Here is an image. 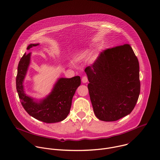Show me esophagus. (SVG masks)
<instances>
[{"instance_id": "esophagus-1", "label": "esophagus", "mask_w": 160, "mask_h": 160, "mask_svg": "<svg viewBox=\"0 0 160 160\" xmlns=\"http://www.w3.org/2000/svg\"><path fill=\"white\" fill-rule=\"evenodd\" d=\"M82 81L83 83H87L88 82V78L87 76H83L82 78Z\"/></svg>"}]
</instances>
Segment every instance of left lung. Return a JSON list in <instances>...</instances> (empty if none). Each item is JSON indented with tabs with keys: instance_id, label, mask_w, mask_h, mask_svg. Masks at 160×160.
<instances>
[{
	"instance_id": "8db88e82",
	"label": "left lung",
	"mask_w": 160,
	"mask_h": 160,
	"mask_svg": "<svg viewBox=\"0 0 160 160\" xmlns=\"http://www.w3.org/2000/svg\"><path fill=\"white\" fill-rule=\"evenodd\" d=\"M85 72L93 112L99 120L114 122L132 112L140 93V67L129 44L104 50Z\"/></svg>"
}]
</instances>
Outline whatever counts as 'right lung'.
Listing matches in <instances>:
<instances>
[{
  "mask_svg": "<svg viewBox=\"0 0 160 160\" xmlns=\"http://www.w3.org/2000/svg\"><path fill=\"white\" fill-rule=\"evenodd\" d=\"M37 44H30L29 50ZM31 53H24L19 61L16 77V88L21 104L25 110L34 118L47 123H57L65 119L70 113L72 98L80 85L79 76L70 78H60L55 84L51 93L39 102L28 97L23 90V82L30 64Z\"/></svg>",
  "mask_w": 160,
  "mask_h": 160,
  "instance_id": "right-lung-1",
  "label": "right lung"
}]
</instances>
